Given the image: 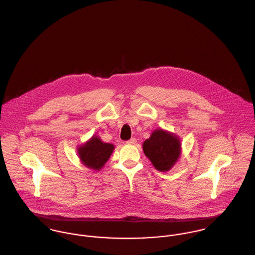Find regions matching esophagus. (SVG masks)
Masks as SVG:
<instances>
[{
  "label": "esophagus",
  "mask_w": 255,
  "mask_h": 255,
  "mask_svg": "<svg viewBox=\"0 0 255 255\" xmlns=\"http://www.w3.org/2000/svg\"><path fill=\"white\" fill-rule=\"evenodd\" d=\"M127 143H128V144H135V143H136V138H134V137H133V138H131V139L128 140V141H127Z\"/></svg>",
  "instance_id": "esophagus-1"
}]
</instances>
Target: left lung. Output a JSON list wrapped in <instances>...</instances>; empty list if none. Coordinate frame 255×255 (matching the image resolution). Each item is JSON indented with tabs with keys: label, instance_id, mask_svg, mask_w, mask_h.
I'll list each match as a JSON object with an SVG mask.
<instances>
[{
	"label": "left lung",
	"instance_id": "obj_1",
	"mask_svg": "<svg viewBox=\"0 0 255 255\" xmlns=\"http://www.w3.org/2000/svg\"><path fill=\"white\" fill-rule=\"evenodd\" d=\"M143 151L157 170L166 172L177 162L181 153V143L174 134L157 129L144 141Z\"/></svg>",
	"mask_w": 255,
	"mask_h": 255
}]
</instances>
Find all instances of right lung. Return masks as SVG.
Segmentation results:
<instances>
[{
	"instance_id": "right-lung-1",
	"label": "right lung",
	"mask_w": 255,
	"mask_h": 255,
	"mask_svg": "<svg viewBox=\"0 0 255 255\" xmlns=\"http://www.w3.org/2000/svg\"><path fill=\"white\" fill-rule=\"evenodd\" d=\"M113 150V144L104 143L97 136H93L88 142L78 148V154L86 167L100 170L108 161Z\"/></svg>"
}]
</instances>
